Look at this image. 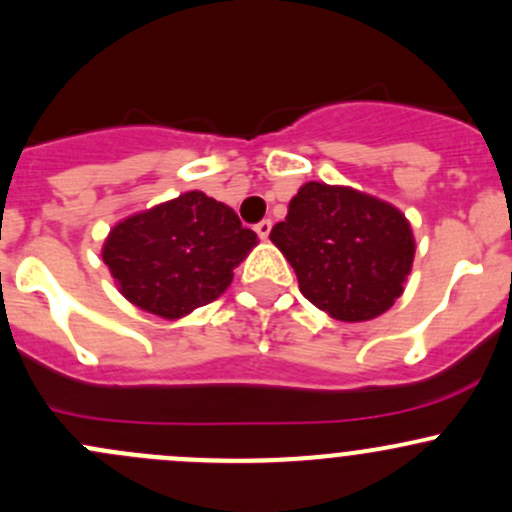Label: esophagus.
<instances>
[{
	"label": "esophagus",
	"mask_w": 512,
	"mask_h": 512,
	"mask_svg": "<svg viewBox=\"0 0 512 512\" xmlns=\"http://www.w3.org/2000/svg\"><path fill=\"white\" fill-rule=\"evenodd\" d=\"M270 230H272L270 220H262V223L255 225V232L262 237V240H267V237H270Z\"/></svg>",
	"instance_id": "obj_1"
}]
</instances>
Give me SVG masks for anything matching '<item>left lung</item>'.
Listing matches in <instances>:
<instances>
[{
    "label": "left lung",
    "instance_id": "8db88e82",
    "mask_svg": "<svg viewBox=\"0 0 512 512\" xmlns=\"http://www.w3.org/2000/svg\"><path fill=\"white\" fill-rule=\"evenodd\" d=\"M299 292L339 322H369L404 294L416 255L411 223L391 203L309 180L272 227Z\"/></svg>",
    "mask_w": 512,
    "mask_h": 512
}]
</instances>
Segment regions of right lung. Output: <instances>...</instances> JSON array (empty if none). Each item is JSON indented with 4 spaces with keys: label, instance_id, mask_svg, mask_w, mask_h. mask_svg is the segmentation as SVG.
I'll return each instance as SVG.
<instances>
[{
    "label": "right lung",
    "instance_id": "obj_1",
    "mask_svg": "<svg viewBox=\"0 0 512 512\" xmlns=\"http://www.w3.org/2000/svg\"><path fill=\"white\" fill-rule=\"evenodd\" d=\"M255 245L235 210L188 190L113 225L101 255L133 307L173 322L218 299Z\"/></svg>",
    "mask_w": 512,
    "mask_h": 512
}]
</instances>
